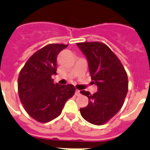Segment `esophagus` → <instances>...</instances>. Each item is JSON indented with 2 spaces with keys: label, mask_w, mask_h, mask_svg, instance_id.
Returning a JSON list of instances; mask_svg holds the SVG:
<instances>
[{
  "label": "esophagus",
  "mask_w": 150,
  "mask_h": 150,
  "mask_svg": "<svg viewBox=\"0 0 150 150\" xmlns=\"http://www.w3.org/2000/svg\"><path fill=\"white\" fill-rule=\"evenodd\" d=\"M76 95H77V96H79V95H80V91L78 89L76 90Z\"/></svg>",
  "instance_id": "1"
}]
</instances>
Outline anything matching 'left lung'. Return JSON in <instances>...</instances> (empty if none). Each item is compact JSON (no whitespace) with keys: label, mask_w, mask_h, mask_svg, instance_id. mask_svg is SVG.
Returning <instances> with one entry per match:
<instances>
[{"label":"left lung","mask_w":150,"mask_h":150,"mask_svg":"<svg viewBox=\"0 0 150 150\" xmlns=\"http://www.w3.org/2000/svg\"><path fill=\"white\" fill-rule=\"evenodd\" d=\"M88 61L90 75L98 91L80 93L88 97V104L80 108L83 119L96 125L105 124L117 113L128 93L127 73L118 57L100 42L76 43Z\"/></svg>","instance_id":"8db88e82"}]
</instances>
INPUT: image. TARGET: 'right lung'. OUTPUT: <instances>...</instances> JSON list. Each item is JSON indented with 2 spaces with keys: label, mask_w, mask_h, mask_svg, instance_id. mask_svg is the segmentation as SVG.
I'll list each match as a JSON object with an SVG mask.
<instances>
[{
  "label": "right lung",
  "mask_w": 150,
  "mask_h": 150,
  "mask_svg": "<svg viewBox=\"0 0 150 150\" xmlns=\"http://www.w3.org/2000/svg\"><path fill=\"white\" fill-rule=\"evenodd\" d=\"M67 45L49 44L29 58L18 79L19 98L28 114L39 122H47L62 113L66 101L75 93L71 84L54 83L57 57Z\"/></svg>",
  "instance_id": "1"
}]
</instances>
